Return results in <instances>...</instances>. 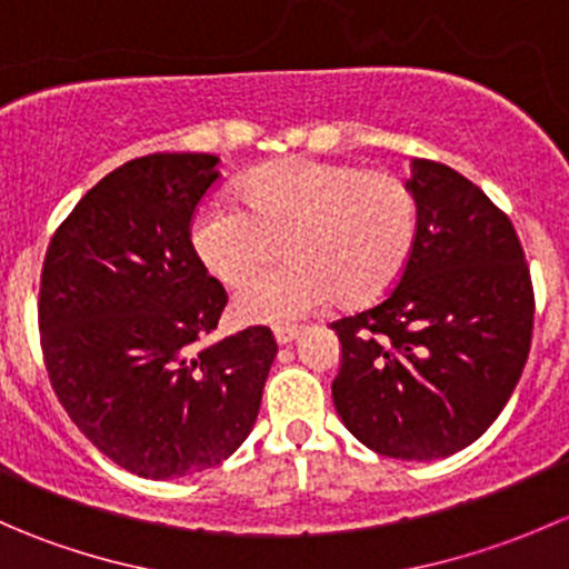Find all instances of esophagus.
I'll return each instance as SVG.
<instances>
[{
	"label": "esophagus",
	"instance_id": "1",
	"mask_svg": "<svg viewBox=\"0 0 569 569\" xmlns=\"http://www.w3.org/2000/svg\"><path fill=\"white\" fill-rule=\"evenodd\" d=\"M300 327H274V341L280 343V347H286V343H291L295 338H300Z\"/></svg>",
	"mask_w": 569,
	"mask_h": 569
}]
</instances>
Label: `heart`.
Here are the masks:
<instances>
[{
  "mask_svg": "<svg viewBox=\"0 0 569 569\" xmlns=\"http://www.w3.org/2000/svg\"><path fill=\"white\" fill-rule=\"evenodd\" d=\"M239 203L194 217L192 248L220 283L239 289L287 248L292 263L250 286L239 319L286 325L327 302L369 306L399 283L416 250L418 203L401 178L358 164L283 159L242 178Z\"/></svg>",
  "mask_w": 569,
  "mask_h": 569,
  "instance_id": "b5f03b06",
  "label": "heart"
}]
</instances>
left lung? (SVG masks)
Masks as SVG:
<instances>
[{"label":"left lung","mask_w":569,"mask_h":569,"mask_svg":"<svg viewBox=\"0 0 569 569\" xmlns=\"http://www.w3.org/2000/svg\"><path fill=\"white\" fill-rule=\"evenodd\" d=\"M418 237L399 286L332 321L341 369L332 401L377 455L440 460L487 432L523 375L533 289L509 217L476 183L410 162Z\"/></svg>","instance_id":"obj_1"}]
</instances>
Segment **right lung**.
Instances as JSON below:
<instances>
[{
	"label": "right lung",
	"instance_id": "obj_1",
	"mask_svg": "<svg viewBox=\"0 0 569 569\" xmlns=\"http://www.w3.org/2000/svg\"><path fill=\"white\" fill-rule=\"evenodd\" d=\"M217 162L151 153L120 164L57 228L40 274V347L57 399L101 455L146 479L228 460L278 355L269 327L200 347L228 302L189 239Z\"/></svg>",
	"mask_w": 569,
	"mask_h": 569
}]
</instances>
